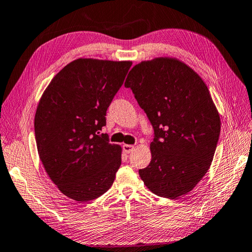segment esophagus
Returning <instances> with one entry per match:
<instances>
[{
    "label": "esophagus",
    "mask_w": 252,
    "mask_h": 252,
    "mask_svg": "<svg viewBox=\"0 0 252 252\" xmlns=\"http://www.w3.org/2000/svg\"><path fill=\"white\" fill-rule=\"evenodd\" d=\"M135 147L132 145H123V149H124V151L126 154H130L132 150H134Z\"/></svg>",
    "instance_id": "obj_1"
}]
</instances>
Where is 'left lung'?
<instances>
[{
	"label": "left lung",
	"instance_id": "1",
	"mask_svg": "<svg viewBox=\"0 0 252 252\" xmlns=\"http://www.w3.org/2000/svg\"><path fill=\"white\" fill-rule=\"evenodd\" d=\"M130 88L155 130L151 161L139 175L156 195L177 198L196 187L211 167L220 118L205 82L169 57L141 61L128 73Z\"/></svg>",
	"mask_w": 252,
	"mask_h": 252
}]
</instances>
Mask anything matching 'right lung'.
Returning a JSON list of instances; mask_svg holds the SVG:
<instances>
[{
  "mask_svg": "<svg viewBox=\"0 0 252 252\" xmlns=\"http://www.w3.org/2000/svg\"><path fill=\"white\" fill-rule=\"evenodd\" d=\"M131 61L79 58L42 93L35 138L42 165L61 193L88 202L105 193L122 163V147L101 134L106 111Z\"/></svg>",
  "mask_w": 252,
  "mask_h": 252,
  "instance_id": "add662e5",
  "label": "right lung"
}]
</instances>
